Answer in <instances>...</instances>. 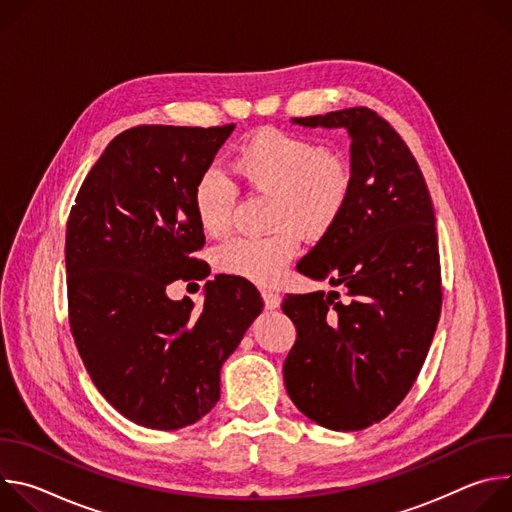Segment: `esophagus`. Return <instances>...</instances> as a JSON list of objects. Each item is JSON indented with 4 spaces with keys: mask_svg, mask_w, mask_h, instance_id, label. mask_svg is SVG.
I'll use <instances>...</instances> for the list:
<instances>
[{
    "mask_svg": "<svg viewBox=\"0 0 512 512\" xmlns=\"http://www.w3.org/2000/svg\"><path fill=\"white\" fill-rule=\"evenodd\" d=\"M261 296H263V304H265V308H267V310H275V308H279V304H281L279 294H273L271 289H263V291H261Z\"/></svg>",
    "mask_w": 512,
    "mask_h": 512,
    "instance_id": "34e87169",
    "label": "esophagus"
}]
</instances>
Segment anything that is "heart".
Returning <instances> with one entry per match:
<instances>
[{"label":"heart","instance_id":"1","mask_svg":"<svg viewBox=\"0 0 512 512\" xmlns=\"http://www.w3.org/2000/svg\"><path fill=\"white\" fill-rule=\"evenodd\" d=\"M235 174L269 196L267 225L259 237H233L218 245L214 263L223 273L271 285L296 257L300 241L326 237L342 218L352 194V168L338 152L324 150L310 137L265 127L249 135L233 156ZM237 192L218 170H206L194 184L192 206L198 225L210 237L233 223Z\"/></svg>","mask_w":512,"mask_h":512}]
</instances>
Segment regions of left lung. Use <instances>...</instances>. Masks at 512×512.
Returning <instances> with one entry per match:
<instances>
[{"label": "left lung", "instance_id": "8db88e82", "mask_svg": "<svg viewBox=\"0 0 512 512\" xmlns=\"http://www.w3.org/2000/svg\"><path fill=\"white\" fill-rule=\"evenodd\" d=\"M346 127L352 194L338 225L298 263L340 291L287 294L298 336L283 362L294 405L322 427L356 431L411 391L442 312L435 214L407 143L369 107L294 119Z\"/></svg>", "mask_w": 512, "mask_h": 512}]
</instances>
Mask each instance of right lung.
Segmentation results:
<instances>
[{
    "label": "right lung",
    "instance_id": "obj_1",
    "mask_svg": "<svg viewBox=\"0 0 512 512\" xmlns=\"http://www.w3.org/2000/svg\"><path fill=\"white\" fill-rule=\"evenodd\" d=\"M235 125H137L87 174L66 223L72 338L99 393L129 421L172 431L221 397V367L261 314L253 283L206 281L204 306L174 302L176 279H204L192 190Z\"/></svg>",
    "mask_w": 512,
    "mask_h": 512
}]
</instances>
